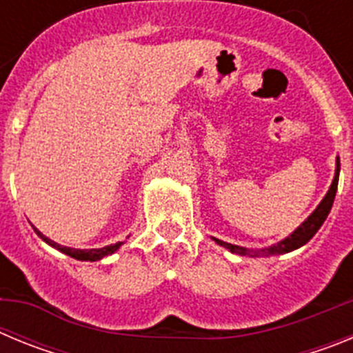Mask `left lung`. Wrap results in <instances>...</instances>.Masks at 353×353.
I'll return each instance as SVG.
<instances>
[{
  "label": "left lung",
  "mask_w": 353,
  "mask_h": 353,
  "mask_svg": "<svg viewBox=\"0 0 353 353\" xmlns=\"http://www.w3.org/2000/svg\"><path fill=\"white\" fill-rule=\"evenodd\" d=\"M338 180H339V159L336 157V173L334 179H332V183H330L329 191L327 194L323 196V199L320 201L316 208L313 210V214L301 224V226L295 230L293 233H290L286 239H283L281 242H277V244L270 245V248H263V249H248L242 248V245H235V244H228V242H223L219 239H214L215 242L223 248H226L230 252H235V254H240V256H272V254H285V252L295 251V249L302 248L304 244H307L311 239L314 236V233L320 230V226L323 224V221L327 219V215H329L330 208H332V203H334L336 198V191H338Z\"/></svg>",
  "instance_id": "8db88e82"
}]
</instances>
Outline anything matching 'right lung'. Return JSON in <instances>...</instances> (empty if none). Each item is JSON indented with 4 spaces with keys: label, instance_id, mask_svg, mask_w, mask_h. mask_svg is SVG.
<instances>
[{
    "label": "right lung",
    "instance_id": "right-lung-1",
    "mask_svg": "<svg viewBox=\"0 0 353 353\" xmlns=\"http://www.w3.org/2000/svg\"><path fill=\"white\" fill-rule=\"evenodd\" d=\"M35 232H37V235H39L43 242H46V244H49L51 248L58 249V251L63 252V254H67V256L76 258V260H81V261L102 260V258H105V256H109V254L117 252L118 249H120V245L123 244V242H117V244H109V245H105V248H101V249H74V248H67V245H60L58 242H54V240L49 239V236L42 235V233H40L37 228H35Z\"/></svg>",
    "mask_w": 353,
    "mask_h": 353
}]
</instances>
